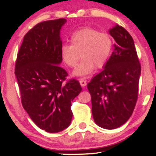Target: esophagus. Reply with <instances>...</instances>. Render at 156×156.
<instances>
[{"instance_id": "esophagus-1", "label": "esophagus", "mask_w": 156, "mask_h": 156, "mask_svg": "<svg viewBox=\"0 0 156 156\" xmlns=\"http://www.w3.org/2000/svg\"><path fill=\"white\" fill-rule=\"evenodd\" d=\"M80 83L82 87H85L87 85V81L83 80V79H80Z\"/></svg>"}]
</instances>
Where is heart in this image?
<instances>
[{
    "instance_id": "heart-1",
    "label": "heart",
    "mask_w": 156,
    "mask_h": 156,
    "mask_svg": "<svg viewBox=\"0 0 156 156\" xmlns=\"http://www.w3.org/2000/svg\"><path fill=\"white\" fill-rule=\"evenodd\" d=\"M71 44H63L60 47L63 61L69 67H74L80 59L83 60L73 72L76 76H88L96 67H103L112 51L113 41L109 34L101 33L90 27L76 31L70 38Z\"/></svg>"
}]
</instances>
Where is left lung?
Wrapping results in <instances>:
<instances>
[{"label":"left lung","mask_w":156,"mask_h":156,"mask_svg":"<svg viewBox=\"0 0 156 156\" xmlns=\"http://www.w3.org/2000/svg\"><path fill=\"white\" fill-rule=\"evenodd\" d=\"M115 41L104 69L87 84L92 115L97 125L114 129L131 117L138 96L141 66L133 38L122 26L109 30Z\"/></svg>","instance_id":"left-lung-1"}]
</instances>
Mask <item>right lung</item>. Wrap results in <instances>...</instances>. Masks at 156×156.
I'll return each instance as SVG.
<instances>
[{
    "instance_id": "obj_1",
    "label": "right lung",
    "mask_w": 156,
    "mask_h": 156,
    "mask_svg": "<svg viewBox=\"0 0 156 156\" xmlns=\"http://www.w3.org/2000/svg\"><path fill=\"white\" fill-rule=\"evenodd\" d=\"M65 18L37 24L25 34L18 51L15 75L23 107L39 128L58 133L69 126L73 116L72 101L82 91L80 83L71 79L62 62L60 31Z\"/></svg>"
}]
</instances>
